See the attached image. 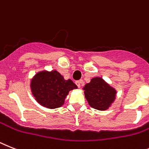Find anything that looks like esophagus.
<instances>
[{
    "label": "esophagus",
    "mask_w": 149,
    "mask_h": 149,
    "mask_svg": "<svg viewBox=\"0 0 149 149\" xmlns=\"http://www.w3.org/2000/svg\"><path fill=\"white\" fill-rule=\"evenodd\" d=\"M82 83H83V81H82V79H81V80H78L76 82V85H77L78 88H80Z\"/></svg>",
    "instance_id": "34e87169"
}]
</instances>
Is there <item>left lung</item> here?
Here are the masks:
<instances>
[{"mask_svg":"<svg viewBox=\"0 0 149 149\" xmlns=\"http://www.w3.org/2000/svg\"><path fill=\"white\" fill-rule=\"evenodd\" d=\"M89 105L99 111L107 110L114 101L116 91L102 78L95 77L83 88Z\"/></svg>","mask_w":149,"mask_h":149,"instance_id":"obj_1","label":"left lung"}]
</instances>
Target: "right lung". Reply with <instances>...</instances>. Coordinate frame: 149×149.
<instances>
[{"label": "right lung", "mask_w": 149, "mask_h": 149, "mask_svg": "<svg viewBox=\"0 0 149 149\" xmlns=\"http://www.w3.org/2000/svg\"><path fill=\"white\" fill-rule=\"evenodd\" d=\"M77 88L72 80H65L56 70L38 72L31 81L32 95L41 105L54 109L62 106L70 90Z\"/></svg>", "instance_id": "1"}]
</instances>
